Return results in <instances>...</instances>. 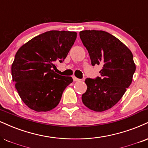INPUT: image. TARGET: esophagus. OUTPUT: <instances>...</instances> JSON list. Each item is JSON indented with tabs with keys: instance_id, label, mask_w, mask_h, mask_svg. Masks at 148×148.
<instances>
[{
	"instance_id": "34e87169",
	"label": "esophagus",
	"mask_w": 148,
	"mask_h": 148,
	"mask_svg": "<svg viewBox=\"0 0 148 148\" xmlns=\"http://www.w3.org/2000/svg\"><path fill=\"white\" fill-rule=\"evenodd\" d=\"M73 80H74V81H80V79H78V78H76V76H73Z\"/></svg>"
}]
</instances>
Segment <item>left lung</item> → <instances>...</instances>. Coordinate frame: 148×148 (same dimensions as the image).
I'll return each mask as SVG.
<instances>
[{"mask_svg": "<svg viewBox=\"0 0 148 148\" xmlns=\"http://www.w3.org/2000/svg\"><path fill=\"white\" fill-rule=\"evenodd\" d=\"M79 35L92 65L102 66L101 77L85 79L88 88L82 95V101L93 111H106L119 102L132 83L136 70L132 53L106 32L84 30Z\"/></svg>", "mask_w": 148, "mask_h": 148, "instance_id": "obj_1", "label": "left lung"}]
</instances>
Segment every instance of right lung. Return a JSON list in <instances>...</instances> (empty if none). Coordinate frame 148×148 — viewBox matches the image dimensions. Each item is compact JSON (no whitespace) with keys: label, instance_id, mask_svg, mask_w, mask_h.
Listing matches in <instances>:
<instances>
[{"label":"right lung","instance_id":"1","mask_svg":"<svg viewBox=\"0 0 148 148\" xmlns=\"http://www.w3.org/2000/svg\"><path fill=\"white\" fill-rule=\"evenodd\" d=\"M75 32H46L21 46L12 65V80L21 99L36 112L50 111L58 106L71 76L54 71L74 45Z\"/></svg>","mask_w":148,"mask_h":148}]
</instances>
